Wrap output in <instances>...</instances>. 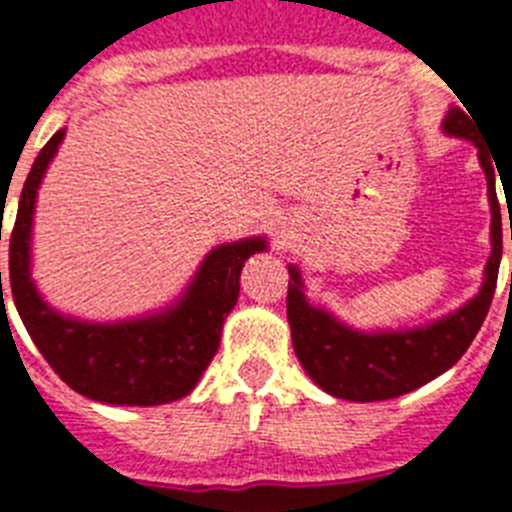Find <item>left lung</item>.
<instances>
[{"instance_id":"left-lung-1","label":"left lung","mask_w":512,"mask_h":512,"mask_svg":"<svg viewBox=\"0 0 512 512\" xmlns=\"http://www.w3.org/2000/svg\"><path fill=\"white\" fill-rule=\"evenodd\" d=\"M469 112V110H467ZM459 107L449 110L443 130L456 138L472 140L479 148V164L487 176L492 207V253L485 266V282L474 300L451 315L410 330L364 333L336 320L323 307L307 302L297 266H289L287 320L292 328L295 354L310 379L328 395L351 402L392 400L413 392L456 364L474 341L492 305L497 269L503 259V223L495 192V166L490 153L474 135L472 115ZM512 241V225H510Z\"/></svg>"}]
</instances>
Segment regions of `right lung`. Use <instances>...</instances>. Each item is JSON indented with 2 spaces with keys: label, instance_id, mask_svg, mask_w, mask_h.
I'll use <instances>...</instances> for the list:
<instances>
[{
  "label": "right lung",
  "instance_id": "add662e5",
  "mask_svg": "<svg viewBox=\"0 0 512 512\" xmlns=\"http://www.w3.org/2000/svg\"><path fill=\"white\" fill-rule=\"evenodd\" d=\"M63 135L66 128L58 130L35 158L9 235V287L17 312L43 359L79 395L140 408L182 400L217 354L223 323L241 292L243 264L256 251H266V241L243 238L212 248L182 300L164 312L122 323L66 318L38 295L30 279L35 197Z\"/></svg>",
  "mask_w": 512,
  "mask_h": 512
}]
</instances>
